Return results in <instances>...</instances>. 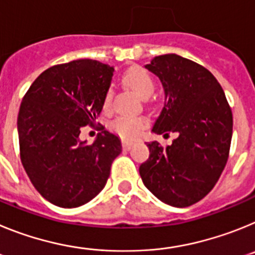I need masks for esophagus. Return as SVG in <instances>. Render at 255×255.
Here are the masks:
<instances>
[{
    "mask_svg": "<svg viewBox=\"0 0 255 255\" xmlns=\"http://www.w3.org/2000/svg\"><path fill=\"white\" fill-rule=\"evenodd\" d=\"M131 147H132L131 141H123V149L124 150L131 149Z\"/></svg>",
    "mask_w": 255,
    "mask_h": 255,
    "instance_id": "obj_1",
    "label": "esophagus"
}]
</instances>
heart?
<instances>
[{
    "instance_id": "obj_1",
    "label": "heart",
    "mask_w": 255,
    "mask_h": 255,
    "mask_svg": "<svg viewBox=\"0 0 255 255\" xmlns=\"http://www.w3.org/2000/svg\"><path fill=\"white\" fill-rule=\"evenodd\" d=\"M124 82L131 89H134L141 98H148L153 93L155 87L153 76L140 66L130 67L124 75ZM111 101L112 91H108L105 97V107H110ZM145 125H147V121L143 117L120 115L110 124V128L123 139H134L140 134Z\"/></svg>"
}]
</instances>
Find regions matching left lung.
Here are the masks:
<instances>
[{
  "label": "left lung",
  "instance_id": "1",
  "mask_svg": "<svg viewBox=\"0 0 255 255\" xmlns=\"http://www.w3.org/2000/svg\"><path fill=\"white\" fill-rule=\"evenodd\" d=\"M157 75L164 103L152 131L177 135L171 145L147 143L149 158L139 167L144 185L168 206L184 208L213 189L229 158L233 112L211 71L175 53L145 65Z\"/></svg>",
  "mask_w": 255,
  "mask_h": 255
}]
</instances>
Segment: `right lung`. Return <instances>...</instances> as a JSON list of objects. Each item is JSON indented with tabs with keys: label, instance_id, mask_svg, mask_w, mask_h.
<instances>
[{
	"label": "right lung",
	"instance_id": "right-lung-1",
	"mask_svg": "<svg viewBox=\"0 0 255 255\" xmlns=\"http://www.w3.org/2000/svg\"><path fill=\"white\" fill-rule=\"evenodd\" d=\"M114 67L96 60L52 66L30 85L17 116L20 158L44 199L76 208L100 194L121 153L119 136L103 130L93 144L79 139L102 111Z\"/></svg>",
	"mask_w": 255,
	"mask_h": 255
}]
</instances>
